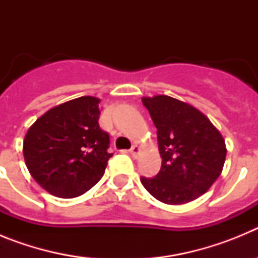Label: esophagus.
Listing matches in <instances>:
<instances>
[{
	"mask_svg": "<svg viewBox=\"0 0 258 258\" xmlns=\"http://www.w3.org/2000/svg\"><path fill=\"white\" fill-rule=\"evenodd\" d=\"M129 152H131V155L134 157V159H137V157L141 155V147L137 145L132 146V149L129 150Z\"/></svg>",
	"mask_w": 258,
	"mask_h": 258,
	"instance_id": "34e87169",
	"label": "esophagus"
}]
</instances>
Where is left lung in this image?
Instances as JSON below:
<instances>
[{
	"instance_id": "left-lung-1",
	"label": "left lung",
	"mask_w": 258,
	"mask_h": 258,
	"mask_svg": "<svg viewBox=\"0 0 258 258\" xmlns=\"http://www.w3.org/2000/svg\"><path fill=\"white\" fill-rule=\"evenodd\" d=\"M157 129L160 172L141 177L159 202L178 206L198 199L220 177L226 159L222 134L199 109L168 95L143 97Z\"/></svg>"
}]
</instances>
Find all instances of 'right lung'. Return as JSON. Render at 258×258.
Listing matches in <instances>:
<instances>
[{
  "instance_id": "obj_1",
  "label": "right lung",
  "mask_w": 258,
  "mask_h": 258,
  "mask_svg": "<svg viewBox=\"0 0 258 258\" xmlns=\"http://www.w3.org/2000/svg\"><path fill=\"white\" fill-rule=\"evenodd\" d=\"M99 102L80 97L52 107L36 120L23 142L29 173L54 197L71 199L85 194L103 177L108 133L99 127Z\"/></svg>"
}]
</instances>
